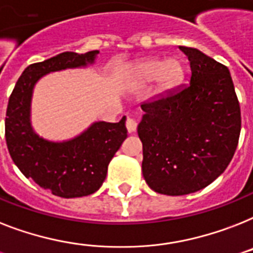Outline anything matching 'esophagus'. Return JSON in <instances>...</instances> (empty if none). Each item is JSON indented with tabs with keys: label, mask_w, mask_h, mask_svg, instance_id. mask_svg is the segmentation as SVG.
Listing matches in <instances>:
<instances>
[{
	"label": "esophagus",
	"mask_w": 253,
	"mask_h": 253,
	"mask_svg": "<svg viewBox=\"0 0 253 253\" xmlns=\"http://www.w3.org/2000/svg\"><path fill=\"white\" fill-rule=\"evenodd\" d=\"M136 126H137L136 121L132 120V118H127L126 127H127V131H128V132L130 133L135 132V130H136Z\"/></svg>",
	"instance_id": "esophagus-1"
}]
</instances>
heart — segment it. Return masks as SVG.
<instances>
[{
    "mask_svg": "<svg viewBox=\"0 0 253 253\" xmlns=\"http://www.w3.org/2000/svg\"><path fill=\"white\" fill-rule=\"evenodd\" d=\"M128 78L133 85H145L155 80V94H165L175 89L184 78V66L176 57L162 61L160 58H144L132 63Z\"/></svg>",
    "mask_w": 253,
    "mask_h": 253,
    "instance_id": "heart-1",
    "label": "heart"
}]
</instances>
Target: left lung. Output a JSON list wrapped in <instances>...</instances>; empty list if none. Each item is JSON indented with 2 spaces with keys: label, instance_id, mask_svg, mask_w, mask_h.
<instances>
[{
  "label": "left lung",
  "instance_id": "1",
  "mask_svg": "<svg viewBox=\"0 0 253 253\" xmlns=\"http://www.w3.org/2000/svg\"><path fill=\"white\" fill-rule=\"evenodd\" d=\"M179 49L190 61V84L143 104L144 116L137 126L145 182L170 196L196 192L225 171L242 123L229 69L199 49Z\"/></svg>",
  "mask_w": 253,
  "mask_h": 253
}]
</instances>
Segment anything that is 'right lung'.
<instances>
[{
	"instance_id": "add662e5",
	"label": "right lung",
	"mask_w": 253,
	"mask_h": 253,
	"mask_svg": "<svg viewBox=\"0 0 253 253\" xmlns=\"http://www.w3.org/2000/svg\"><path fill=\"white\" fill-rule=\"evenodd\" d=\"M98 50L63 52L27 67L16 82L6 112L5 136L10 156L26 178L65 199L87 196L100 188L109 162L127 137L126 117L117 123L93 122L73 139L52 141L31 123L34 88L45 75L93 65Z\"/></svg>"
}]
</instances>
